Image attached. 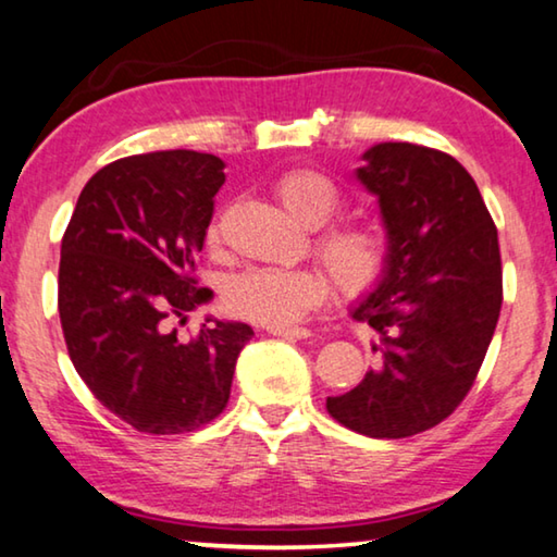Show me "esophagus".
Here are the masks:
<instances>
[{
    "instance_id": "1",
    "label": "esophagus",
    "mask_w": 557,
    "mask_h": 557,
    "mask_svg": "<svg viewBox=\"0 0 557 557\" xmlns=\"http://www.w3.org/2000/svg\"><path fill=\"white\" fill-rule=\"evenodd\" d=\"M271 336H281V338H308L311 331L301 329V326H269L267 329Z\"/></svg>"
}]
</instances>
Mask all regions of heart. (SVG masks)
<instances>
[{"label": "heart", "mask_w": 557, "mask_h": 557, "mask_svg": "<svg viewBox=\"0 0 557 557\" xmlns=\"http://www.w3.org/2000/svg\"><path fill=\"white\" fill-rule=\"evenodd\" d=\"M276 199L301 226L319 228L336 216L341 191L315 169H290L278 176ZM216 238V228H211ZM315 253L326 263L341 294L358 296L379 284L388 267L391 242L373 221H344L323 231ZM331 294L326 273L313 267L249 269L224 288V304L234 315L263 326H290Z\"/></svg>", "instance_id": "b5f03b06"}]
</instances>
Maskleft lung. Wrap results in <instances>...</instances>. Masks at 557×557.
Wrapping results in <instances>:
<instances>
[{
  "label": "left lung",
  "mask_w": 557,
  "mask_h": 557,
  "mask_svg": "<svg viewBox=\"0 0 557 557\" xmlns=\"http://www.w3.org/2000/svg\"><path fill=\"white\" fill-rule=\"evenodd\" d=\"M356 176L391 242L379 288L350 311L379 333L381 363L326 408L368 438H408L446 421L481 371L503 304L498 228L450 153L375 144Z\"/></svg>",
  "instance_id": "left-lung-1"
}]
</instances>
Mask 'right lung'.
Returning a JSON list of instances; mask_svg holds the SVG:
<instances>
[{
    "label": "right lung",
    "mask_w": 557,
    "mask_h": 557,
    "mask_svg": "<svg viewBox=\"0 0 557 557\" xmlns=\"http://www.w3.org/2000/svg\"><path fill=\"white\" fill-rule=\"evenodd\" d=\"M213 153L174 149L111 161L79 194L62 238L59 319L94 398L141 433L174 435L226 408L236 358L253 329L171 323L207 304L194 271L224 184Z\"/></svg>",
    "instance_id": "1"
}]
</instances>
